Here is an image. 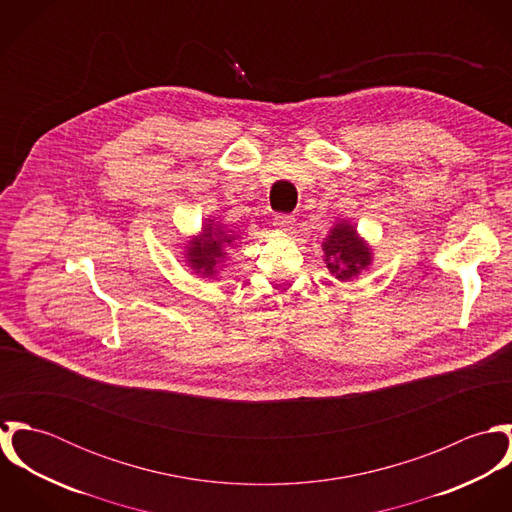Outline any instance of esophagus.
I'll list each match as a JSON object with an SVG mask.
<instances>
[{
    "mask_svg": "<svg viewBox=\"0 0 512 512\" xmlns=\"http://www.w3.org/2000/svg\"><path fill=\"white\" fill-rule=\"evenodd\" d=\"M293 222H295V219L290 217V215H276L274 226H276L278 230H282V232H290L293 228Z\"/></svg>",
    "mask_w": 512,
    "mask_h": 512,
    "instance_id": "34e87169",
    "label": "esophagus"
}]
</instances>
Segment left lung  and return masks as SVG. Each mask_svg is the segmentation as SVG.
Returning <instances> with one entry per match:
<instances>
[{
  "instance_id": "obj_1",
  "label": "left lung",
  "mask_w": 512,
  "mask_h": 512,
  "mask_svg": "<svg viewBox=\"0 0 512 512\" xmlns=\"http://www.w3.org/2000/svg\"><path fill=\"white\" fill-rule=\"evenodd\" d=\"M321 246L327 270L341 282L355 280L372 264V248L349 220H337Z\"/></svg>"
}]
</instances>
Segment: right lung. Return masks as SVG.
Here are the masks:
<instances>
[{
  "instance_id": "right-lung-1",
  "label": "right lung",
  "mask_w": 512,
  "mask_h": 512,
  "mask_svg": "<svg viewBox=\"0 0 512 512\" xmlns=\"http://www.w3.org/2000/svg\"><path fill=\"white\" fill-rule=\"evenodd\" d=\"M240 232L226 228L220 220L207 219L199 234L185 244V262L201 278H217L228 258V250L238 246Z\"/></svg>"
}]
</instances>
